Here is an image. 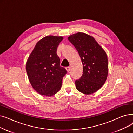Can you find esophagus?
<instances>
[{
  "label": "esophagus",
  "instance_id": "34e87169",
  "mask_svg": "<svg viewBox=\"0 0 133 133\" xmlns=\"http://www.w3.org/2000/svg\"><path fill=\"white\" fill-rule=\"evenodd\" d=\"M66 70H67V71L68 72H70V70H71V68H70V67H66Z\"/></svg>",
  "mask_w": 133,
  "mask_h": 133
}]
</instances>
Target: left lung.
Here are the masks:
<instances>
[{"instance_id": "left-lung-1", "label": "left lung", "mask_w": 133, "mask_h": 133, "mask_svg": "<svg viewBox=\"0 0 133 133\" xmlns=\"http://www.w3.org/2000/svg\"><path fill=\"white\" fill-rule=\"evenodd\" d=\"M68 39L77 50L83 63V75L76 80V87L84 94H93L107 78L108 62L105 51L93 37L85 33L72 35Z\"/></svg>"}]
</instances>
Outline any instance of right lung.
Segmentation results:
<instances>
[{
  "label": "right lung",
  "instance_id": "right-lung-1",
  "mask_svg": "<svg viewBox=\"0 0 133 133\" xmlns=\"http://www.w3.org/2000/svg\"><path fill=\"white\" fill-rule=\"evenodd\" d=\"M61 36H47L36 43L26 62V72L33 89L41 95L50 97L61 89L62 78L67 73L60 66L57 48Z\"/></svg>",
  "mask_w": 133,
  "mask_h": 133
}]
</instances>
